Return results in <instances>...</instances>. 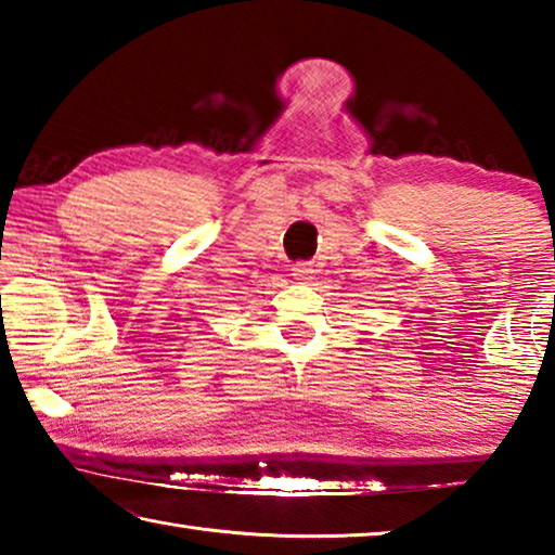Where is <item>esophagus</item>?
Masks as SVG:
<instances>
[{
    "mask_svg": "<svg viewBox=\"0 0 555 555\" xmlns=\"http://www.w3.org/2000/svg\"><path fill=\"white\" fill-rule=\"evenodd\" d=\"M294 279L298 281V284H308V281L313 279L311 264H296V267H294Z\"/></svg>",
    "mask_w": 555,
    "mask_h": 555,
    "instance_id": "obj_1",
    "label": "esophagus"
}]
</instances>
